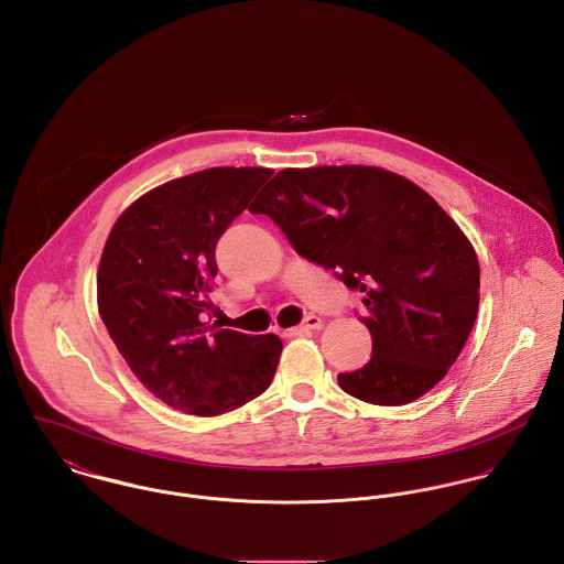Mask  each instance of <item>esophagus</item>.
I'll return each mask as SVG.
<instances>
[{
  "label": "esophagus",
  "mask_w": 564,
  "mask_h": 564,
  "mask_svg": "<svg viewBox=\"0 0 564 564\" xmlns=\"http://www.w3.org/2000/svg\"><path fill=\"white\" fill-rule=\"evenodd\" d=\"M317 328H322V319L317 315H307L299 326L283 330V335L290 337V335H301L303 330H317Z\"/></svg>",
  "instance_id": "esophagus-1"
}]
</instances>
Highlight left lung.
Returning <instances> with one entry per match:
<instances>
[{
    "label": "left lung",
    "mask_w": 564,
    "mask_h": 564,
    "mask_svg": "<svg viewBox=\"0 0 564 564\" xmlns=\"http://www.w3.org/2000/svg\"><path fill=\"white\" fill-rule=\"evenodd\" d=\"M296 252L364 292L372 359L337 375L370 404L400 406L433 389L478 315L474 247L437 200L372 166L285 169L251 205Z\"/></svg>",
    "instance_id": "8db88e82"
}]
</instances>
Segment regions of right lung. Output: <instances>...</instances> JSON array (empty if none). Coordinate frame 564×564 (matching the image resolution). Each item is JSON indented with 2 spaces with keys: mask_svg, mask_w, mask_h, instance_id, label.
<instances>
[{
  "mask_svg": "<svg viewBox=\"0 0 564 564\" xmlns=\"http://www.w3.org/2000/svg\"><path fill=\"white\" fill-rule=\"evenodd\" d=\"M270 169L218 166L147 192L110 231L97 274L101 319L131 372L162 402L214 417L261 395L276 335L207 324L216 247Z\"/></svg>",
  "mask_w": 564,
  "mask_h": 564,
  "instance_id": "1",
  "label": "right lung"
}]
</instances>
